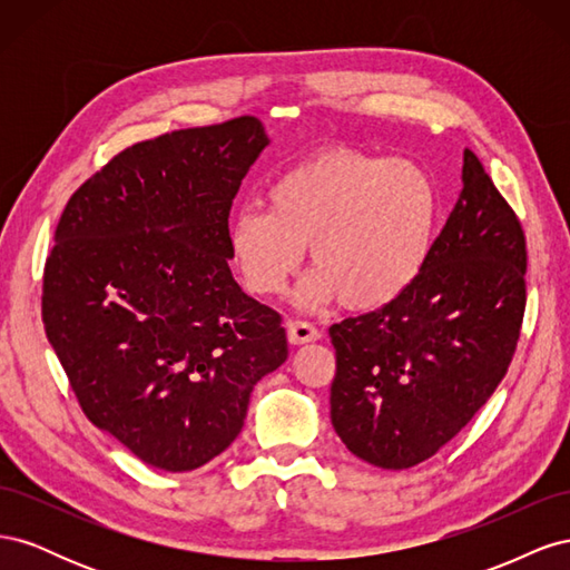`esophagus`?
<instances>
[{
  "instance_id": "1",
  "label": "esophagus",
  "mask_w": 570,
  "mask_h": 570,
  "mask_svg": "<svg viewBox=\"0 0 570 570\" xmlns=\"http://www.w3.org/2000/svg\"><path fill=\"white\" fill-rule=\"evenodd\" d=\"M287 340L289 344H306V342H316L321 340V331L314 323L306 321H292L287 325Z\"/></svg>"
}]
</instances>
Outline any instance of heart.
Listing matches in <instances>:
<instances>
[{
    "label": "heart",
    "mask_w": 570,
    "mask_h": 570,
    "mask_svg": "<svg viewBox=\"0 0 570 570\" xmlns=\"http://www.w3.org/2000/svg\"><path fill=\"white\" fill-rule=\"evenodd\" d=\"M433 178L409 159L321 149L266 189V212L243 209L228 226L230 258L256 297H281L304 264L314 271L299 304L340 297L354 312L381 308L416 283L438 228Z\"/></svg>",
    "instance_id": "1"
}]
</instances>
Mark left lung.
Masks as SVG:
<instances>
[{
  "instance_id": "left-lung-1",
  "label": "left lung",
  "mask_w": 570,
  "mask_h": 570,
  "mask_svg": "<svg viewBox=\"0 0 570 570\" xmlns=\"http://www.w3.org/2000/svg\"><path fill=\"white\" fill-rule=\"evenodd\" d=\"M461 193L402 297L331 325V421L347 450L402 471L433 456L502 383L525 312V235L471 149Z\"/></svg>"
}]
</instances>
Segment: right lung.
<instances>
[{
  "label": "right lung",
  "mask_w": 570,
  "mask_h": 570,
  "mask_svg": "<svg viewBox=\"0 0 570 570\" xmlns=\"http://www.w3.org/2000/svg\"><path fill=\"white\" fill-rule=\"evenodd\" d=\"M268 145L254 116L137 142L76 189L57 226L49 344L85 416L154 469L226 452L254 385L287 358L281 316L228 266L230 206Z\"/></svg>",
  "instance_id": "obj_1"
}]
</instances>
